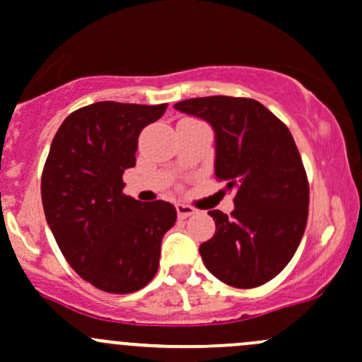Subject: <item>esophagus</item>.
I'll return each instance as SVG.
<instances>
[{
  "mask_svg": "<svg viewBox=\"0 0 362 362\" xmlns=\"http://www.w3.org/2000/svg\"><path fill=\"white\" fill-rule=\"evenodd\" d=\"M197 212V209L191 207V205H185V204H177V214L180 219H185L189 218V216H192Z\"/></svg>",
  "mask_w": 362,
  "mask_h": 362,
  "instance_id": "esophagus-1",
  "label": "esophagus"
}]
</instances>
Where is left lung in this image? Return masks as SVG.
I'll return each mask as SVG.
<instances>
[{
  "label": "left lung",
  "instance_id": "obj_1",
  "mask_svg": "<svg viewBox=\"0 0 362 362\" xmlns=\"http://www.w3.org/2000/svg\"><path fill=\"white\" fill-rule=\"evenodd\" d=\"M175 109L214 128L216 178L235 191L230 216L209 211L216 232L200 245L205 268L232 288L269 282L295 255L309 216V182L291 132L250 98H191Z\"/></svg>",
  "mask_w": 362,
  "mask_h": 362
}]
</instances>
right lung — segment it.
<instances>
[{"label":"right lung","mask_w":362,"mask_h":362,"mask_svg":"<svg viewBox=\"0 0 362 362\" xmlns=\"http://www.w3.org/2000/svg\"><path fill=\"white\" fill-rule=\"evenodd\" d=\"M165 107L98 101L69 114L53 137L40 180L46 221L71 268L101 291L144 288L177 221L168 202L143 204L123 192L141 130Z\"/></svg>","instance_id":"add662e5"}]
</instances>
